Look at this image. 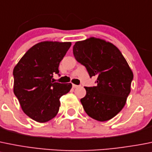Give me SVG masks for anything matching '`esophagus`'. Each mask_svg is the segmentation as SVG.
Here are the masks:
<instances>
[{
  "label": "esophagus",
  "instance_id": "34e87169",
  "mask_svg": "<svg viewBox=\"0 0 152 152\" xmlns=\"http://www.w3.org/2000/svg\"><path fill=\"white\" fill-rule=\"evenodd\" d=\"M72 86H73V88H79V85H74V84H73V85H72Z\"/></svg>",
  "mask_w": 152,
  "mask_h": 152
}]
</instances>
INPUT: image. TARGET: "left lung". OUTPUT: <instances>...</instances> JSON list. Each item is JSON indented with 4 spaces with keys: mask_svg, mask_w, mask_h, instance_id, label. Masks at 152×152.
<instances>
[{
    "mask_svg": "<svg viewBox=\"0 0 152 152\" xmlns=\"http://www.w3.org/2000/svg\"><path fill=\"white\" fill-rule=\"evenodd\" d=\"M73 52L90 77H97L96 86L85 87L84 110L97 121L110 120L121 111L131 91L134 75L126 58L113 44L95 38L76 42Z\"/></svg>",
    "mask_w": 152,
    "mask_h": 152,
    "instance_id": "obj_1",
    "label": "left lung"
}]
</instances>
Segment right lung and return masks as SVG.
<instances>
[{"label": "right lung", "instance_id": "add662e5", "mask_svg": "<svg viewBox=\"0 0 152 152\" xmlns=\"http://www.w3.org/2000/svg\"><path fill=\"white\" fill-rule=\"evenodd\" d=\"M70 46V42L37 44L13 70L15 95L23 112L35 121L45 123L55 117L59 110V99L71 89V83L53 81V74L59 75L60 61Z\"/></svg>", "mask_w": 152, "mask_h": 152}]
</instances>
